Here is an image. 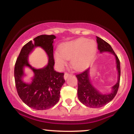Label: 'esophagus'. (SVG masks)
<instances>
[{
	"instance_id": "1",
	"label": "esophagus",
	"mask_w": 134,
	"mask_h": 134,
	"mask_svg": "<svg viewBox=\"0 0 134 134\" xmlns=\"http://www.w3.org/2000/svg\"><path fill=\"white\" fill-rule=\"evenodd\" d=\"M70 76H71V74H70L67 73V72H65V73L64 74V79L66 80V79H67V77H68Z\"/></svg>"
}]
</instances>
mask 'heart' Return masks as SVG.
<instances>
[{
    "instance_id": "heart-1",
    "label": "heart",
    "mask_w": 134,
    "mask_h": 134,
    "mask_svg": "<svg viewBox=\"0 0 134 134\" xmlns=\"http://www.w3.org/2000/svg\"><path fill=\"white\" fill-rule=\"evenodd\" d=\"M97 51L96 42L93 40L81 38L65 43L59 51L54 53L57 65L62 69L70 60L71 67L76 70L86 69L93 60Z\"/></svg>"
}]
</instances>
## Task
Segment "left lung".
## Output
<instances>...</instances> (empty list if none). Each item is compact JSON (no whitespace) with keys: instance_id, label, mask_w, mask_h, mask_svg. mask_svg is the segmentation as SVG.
<instances>
[{"instance_id":"left-lung-1","label":"left lung","mask_w":134,"mask_h":134,"mask_svg":"<svg viewBox=\"0 0 134 134\" xmlns=\"http://www.w3.org/2000/svg\"><path fill=\"white\" fill-rule=\"evenodd\" d=\"M96 38L98 48L100 53L104 52H110L113 53L116 58V69L118 70V81L116 84L112 87V91L111 93L107 94H103L99 93L94 87H93L91 83L89 74L90 68L76 75L78 82V99L86 107L94 108L103 107L115 98L119 87L120 79V64L118 57L115 54L111 46L107 42L98 36H96Z\"/></svg>"}]
</instances>
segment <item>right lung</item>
Segmentation results:
<instances>
[{
  "mask_svg": "<svg viewBox=\"0 0 134 134\" xmlns=\"http://www.w3.org/2000/svg\"><path fill=\"white\" fill-rule=\"evenodd\" d=\"M55 38L53 35H42L30 41L22 48L15 64L14 79L18 95L24 103L35 110H47L57 103L61 87L65 82L64 74L53 69V43ZM37 46L42 47L49 57L47 65L39 69H35L28 63L29 55ZM24 66L30 67L34 73L31 83H26L22 79Z\"/></svg>",
  "mask_w": 134,
  "mask_h": 134,
  "instance_id": "1",
  "label": "right lung"
}]
</instances>
